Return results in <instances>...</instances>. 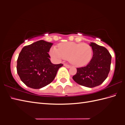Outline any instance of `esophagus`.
Listing matches in <instances>:
<instances>
[{
  "label": "esophagus",
  "instance_id": "esophagus-1",
  "mask_svg": "<svg viewBox=\"0 0 125 125\" xmlns=\"http://www.w3.org/2000/svg\"><path fill=\"white\" fill-rule=\"evenodd\" d=\"M64 65L66 67H67V68H70V67H71V66H70V65L66 64V63H64V65Z\"/></svg>",
  "mask_w": 125,
  "mask_h": 125
}]
</instances>
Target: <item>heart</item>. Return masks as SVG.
I'll return each instance as SVG.
<instances>
[{
    "label": "heart",
    "instance_id": "heart-1",
    "mask_svg": "<svg viewBox=\"0 0 125 125\" xmlns=\"http://www.w3.org/2000/svg\"><path fill=\"white\" fill-rule=\"evenodd\" d=\"M49 54L54 60L59 61L66 59L72 65L82 67L90 62L93 56V50L88 44L68 42L60 43L58 48L52 47L50 50Z\"/></svg>",
    "mask_w": 125,
    "mask_h": 125
}]
</instances>
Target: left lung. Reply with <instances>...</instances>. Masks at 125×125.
<instances>
[{"label": "left lung", "mask_w": 125, "mask_h": 125, "mask_svg": "<svg viewBox=\"0 0 125 125\" xmlns=\"http://www.w3.org/2000/svg\"><path fill=\"white\" fill-rule=\"evenodd\" d=\"M90 46L93 51L92 59L85 67L77 68L73 79L80 85L94 88L101 84L107 78L110 71L111 55L103 46L93 42Z\"/></svg>", "instance_id": "obj_1"}]
</instances>
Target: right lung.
Here are the masks:
<instances>
[{"instance_id": "obj_1", "label": "right lung", "mask_w": 125, "mask_h": 125, "mask_svg": "<svg viewBox=\"0 0 125 125\" xmlns=\"http://www.w3.org/2000/svg\"><path fill=\"white\" fill-rule=\"evenodd\" d=\"M53 43L43 40L23 47L17 60V73L28 87L40 89L53 81L62 63L53 64L48 52Z\"/></svg>"}]
</instances>
